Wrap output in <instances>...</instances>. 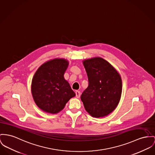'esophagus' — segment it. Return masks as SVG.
<instances>
[{
	"mask_svg": "<svg viewBox=\"0 0 155 155\" xmlns=\"http://www.w3.org/2000/svg\"><path fill=\"white\" fill-rule=\"evenodd\" d=\"M75 93H76V97H77V98L80 97V96H81V92H80L79 91H76Z\"/></svg>",
	"mask_w": 155,
	"mask_h": 155,
	"instance_id": "obj_1",
	"label": "esophagus"
}]
</instances>
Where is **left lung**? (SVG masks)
Listing matches in <instances>:
<instances>
[{"mask_svg":"<svg viewBox=\"0 0 155 155\" xmlns=\"http://www.w3.org/2000/svg\"><path fill=\"white\" fill-rule=\"evenodd\" d=\"M89 85L81 100L92 117H103L112 112L120 101L122 82L119 73L106 60L96 57L83 61Z\"/></svg>","mask_w":155,"mask_h":155,"instance_id":"1","label":"left lung"}]
</instances>
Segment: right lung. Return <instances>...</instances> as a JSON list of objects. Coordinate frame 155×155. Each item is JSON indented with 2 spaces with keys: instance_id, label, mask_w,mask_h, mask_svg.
<instances>
[{
  "instance_id": "obj_1",
  "label": "right lung",
  "mask_w": 155,
  "mask_h": 155,
  "mask_svg": "<svg viewBox=\"0 0 155 155\" xmlns=\"http://www.w3.org/2000/svg\"><path fill=\"white\" fill-rule=\"evenodd\" d=\"M68 64L67 60L56 58L43 63L34 74L31 86L33 98L46 113L59 112L76 95L63 76Z\"/></svg>"
}]
</instances>
